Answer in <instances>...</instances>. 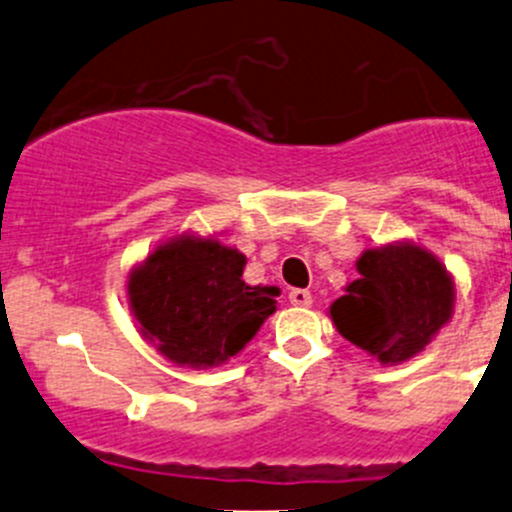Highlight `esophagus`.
Instances as JSON below:
<instances>
[{
  "instance_id": "obj_1",
  "label": "esophagus",
  "mask_w": 512,
  "mask_h": 512,
  "mask_svg": "<svg viewBox=\"0 0 512 512\" xmlns=\"http://www.w3.org/2000/svg\"><path fill=\"white\" fill-rule=\"evenodd\" d=\"M289 302H292L294 307H312V294H309L307 289H292V292H289Z\"/></svg>"
}]
</instances>
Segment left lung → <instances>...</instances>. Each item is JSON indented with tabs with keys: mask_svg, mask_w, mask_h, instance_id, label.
<instances>
[{
	"mask_svg": "<svg viewBox=\"0 0 512 512\" xmlns=\"http://www.w3.org/2000/svg\"><path fill=\"white\" fill-rule=\"evenodd\" d=\"M356 270L359 280L347 285L329 314L344 339L381 364L423 352L451 319L453 280L423 247L396 242L366 250Z\"/></svg>",
	"mask_w": 512,
	"mask_h": 512,
	"instance_id": "obj_1",
	"label": "left lung"
}]
</instances>
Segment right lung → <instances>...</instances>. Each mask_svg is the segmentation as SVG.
I'll return each instance as SVG.
<instances>
[{
  "label": "right lung",
  "mask_w": 512,
  "mask_h": 512,
  "mask_svg": "<svg viewBox=\"0 0 512 512\" xmlns=\"http://www.w3.org/2000/svg\"><path fill=\"white\" fill-rule=\"evenodd\" d=\"M245 255L213 237L163 242L128 277L141 334L175 364L218 366L275 312V289L242 282Z\"/></svg>",
  "instance_id": "obj_1"
}]
</instances>
